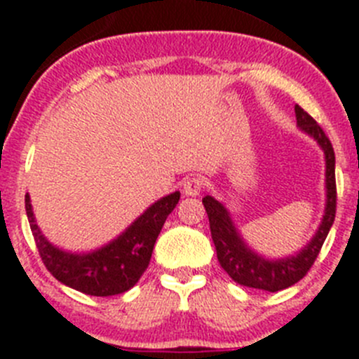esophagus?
Masks as SVG:
<instances>
[{"label": "esophagus", "mask_w": 359, "mask_h": 359, "mask_svg": "<svg viewBox=\"0 0 359 359\" xmlns=\"http://www.w3.org/2000/svg\"><path fill=\"white\" fill-rule=\"evenodd\" d=\"M203 189V182L201 177L194 176V177H189L183 182V194L185 196H199Z\"/></svg>", "instance_id": "34e87169"}]
</instances>
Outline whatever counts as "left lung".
<instances>
[{
  "label": "left lung",
  "mask_w": 359,
  "mask_h": 359,
  "mask_svg": "<svg viewBox=\"0 0 359 359\" xmlns=\"http://www.w3.org/2000/svg\"><path fill=\"white\" fill-rule=\"evenodd\" d=\"M294 115H297L298 128L302 129L306 135H309L311 138H315L316 144L322 147L323 156H325V190H327L322 223H320L313 239L300 252L286 257V259H277V261L259 255L244 243L236 224L231 221L230 212L226 210L223 203L217 201L212 196L203 198V205H205L208 223H210L212 241L215 244L217 261L221 268L230 275L231 280H236L241 286L271 291V293L286 290V287L297 284L300 278L306 277L311 266L315 264L323 241H325L332 223H334L336 214L334 151H332L331 142L325 136L323 129L316 123V120L307 115L302 107L294 106Z\"/></svg>",
  "instance_id": "obj_1"
}]
</instances>
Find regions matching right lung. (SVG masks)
<instances>
[{
    "label": "right lung",
    "instance_id": "obj_1",
    "mask_svg": "<svg viewBox=\"0 0 359 359\" xmlns=\"http://www.w3.org/2000/svg\"><path fill=\"white\" fill-rule=\"evenodd\" d=\"M177 201L180 192L158 199L116 239L90 253H69L53 246L37 226L28 194L25 196V208L39 255L50 273L81 293L111 297L126 293L140 280L165 219L176 208Z\"/></svg>",
    "mask_w": 359,
    "mask_h": 359
}]
</instances>
